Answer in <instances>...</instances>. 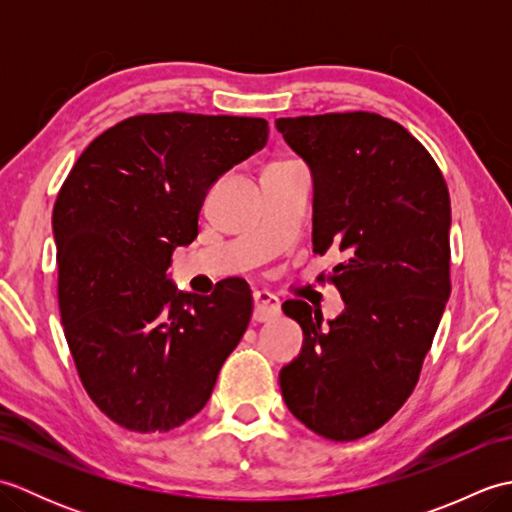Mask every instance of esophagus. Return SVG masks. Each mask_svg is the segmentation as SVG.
Listing matches in <instances>:
<instances>
[{"label": "esophagus", "instance_id": "1", "mask_svg": "<svg viewBox=\"0 0 512 512\" xmlns=\"http://www.w3.org/2000/svg\"><path fill=\"white\" fill-rule=\"evenodd\" d=\"M253 303H255V312H253L255 321H270L281 312L279 299L266 290H257L253 295Z\"/></svg>", "mask_w": 512, "mask_h": 512}]
</instances>
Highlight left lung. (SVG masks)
<instances>
[{"instance_id":"8db88e82","label":"left lung","mask_w":512,"mask_h":512,"mask_svg":"<svg viewBox=\"0 0 512 512\" xmlns=\"http://www.w3.org/2000/svg\"><path fill=\"white\" fill-rule=\"evenodd\" d=\"M312 173V246L339 250L328 277L345 310L323 321L286 301L303 347L281 367L292 416L328 440H358L394 416L418 383L449 284V189L405 127L369 112L277 118Z\"/></svg>"}]
</instances>
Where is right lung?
<instances>
[{"mask_svg":"<svg viewBox=\"0 0 512 512\" xmlns=\"http://www.w3.org/2000/svg\"><path fill=\"white\" fill-rule=\"evenodd\" d=\"M266 143L264 118L132 116L92 140L57 195L65 341L96 407L129 431L193 418L248 328L242 279L202 297L178 290L167 268L198 237L213 184Z\"/></svg>","mask_w":512,"mask_h":512,"instance_id":"obj_1","label":"right lung"}]
</instances>
